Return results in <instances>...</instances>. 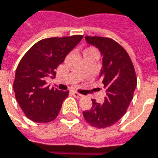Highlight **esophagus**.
I'll return each mask as SVG.
<instances>
[{
    "label": "esophagus",
    "instance_id": "esophagus-1",
    "mask_svg": "<svg viewBox=\"0 0 158 158\" xmlns=\"http://www.w3.org/2000/svg\"><path fill=\"white\" fill-rule=\"evenodd\" d=\"M73 96H74L76 98H82V97H83L81 94L78 93V92H76V91H73Z\"/></svg>",
    "mask_w": 158,
    "mask_h": 158
}]
</instances>
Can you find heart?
Returning a JSON list of instances; mask_svg holds the SVG:
<instances>
[{"instance_id": "1", "label": "heart", "mask_w": 158, "mask_h": 158, "mask_svg": "<svg viewBox=\"0 0 158 158\" xmlns=\"http://www.w3.org/2000/svg\"><path fill=\"white\" fill-rule=\"evenodd\" d=\"M91 51H96V50H94V49H87V50H84V53H86V52H91Z\"/></svg>"}]
</instances>
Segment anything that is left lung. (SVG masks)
<instances>
[{
  "label": "left lung",
  "instance_id": "1",
  "mask_svg": "<svg viewBox=\"0 0 158 158\" xmlns=\"http://www.w3.org/2000/svg\"><path fill=\"white\" fill-rule=\"evenodd\" d=\"M85 40L100 51L102 67L98 79L107 94L102 104L92 99V108L83 111V117L89 125L105 128L117 123L127 112L136 89V72L127 52L112 39L86 36Z\"/></svg>",
  "mask_w": 158,
  "mask_h": 158
}]
</instances>
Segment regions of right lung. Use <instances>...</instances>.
Wrapping results in <instances>:
<instances>
[{
    "label": "right lung",
    "mask_w": 158,
    "mask_h": 158,
    "mask_svg": "<svg viewBox=\"0 0 158 158\" xmlns=\"http://www.w3.org/2000/svg\"><path fill=\"white\" fill-rule=\"evenodd\" d=\"M82 38V35H74L44 39L22 57L16 69L13 89L17 102L31 120L48 123L59 115L69 91L50 89L45 79L55 77V69Z\"/></svg>",
    "instance_id": "1"
}]
</instances>
